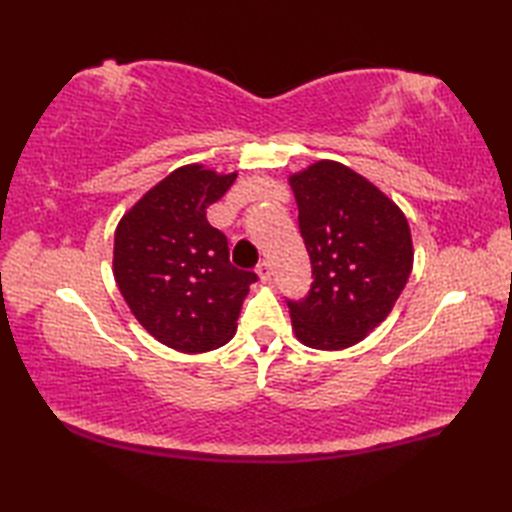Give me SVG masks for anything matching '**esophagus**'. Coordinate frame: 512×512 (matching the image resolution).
<instances>
[{
  "label": "esophagus",
  "mask_w": 512,
  "mask_h": 512,
  "mask_svg": "<svg viewBox=\"0 0 512 512\" xmlns=\"http://www.w3.org/2000/svg\"><path fill=\"white\" fill-rule=\"evenodd\" d=\"M257 273H259V279H262V281H270V275H273V268H270L268 259H264V262L257 266Z\"/></svg>",
  "instance_id": "obj_1"
}]
</instances>
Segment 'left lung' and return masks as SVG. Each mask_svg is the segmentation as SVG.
<instances>
[{
  "label": "left lung",
  "mask_w": 512,
  "mask_h": 512,
  "mask_svg": "<svg viewBox=\"0 0 512 512\" xmlns=\"http://www.w3.org/2000/svg\"><path fill=\"white\" fill-rule=\"evenodd\" d=\"M299 231L312 264L303 299H286L297 339L314 350H345L378 328L413 266L407 217L372 182L321 160L290 176Z\"/></svg>",
  "instance_id": "left-lung-1"
}]
</instances>
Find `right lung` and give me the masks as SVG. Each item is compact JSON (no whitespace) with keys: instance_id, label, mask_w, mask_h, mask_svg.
Segmentation results:
<instances>
[{"instance_id":"obj_1","label":"right lung","mask_w":512,"mask_h":512,"mask_svg":"<svg viewBox=\"0 0 512 512\" xmlns=\"http://www.w3.org/2000/svg\"><path fill=\"white\" fill-rule=\"evenodd\" d=\"M237 173L180 167L147 191L114 235V277L140 325L178 352H209L237 328L257 273L228 259V242L206 220V206Z\"/></svg>"}]
</instances>
